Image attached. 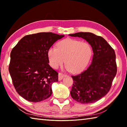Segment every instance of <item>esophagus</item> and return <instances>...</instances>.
<instances>
[{
  "instance_id": "1",
  "label": "esophagus",
  "mask_w": 127,
  "mask_h": 127,
  "mask_svg": "<svg viewBox=\"0 0 127 127\" xmlns=\"http://www.w3.org/2000/svg\"><path fill=\"white\" fill-rule=\"evenodd\" d=\"M65 76H66L65 75H64V74L62 73V72H59V73L58 74V80L59 81H61L63 79L64 77H65Z\"/></svg>"
}]
</instances>
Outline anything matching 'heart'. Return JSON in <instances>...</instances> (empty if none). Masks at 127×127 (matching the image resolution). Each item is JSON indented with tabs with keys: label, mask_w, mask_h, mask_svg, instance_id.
I'll list each match as a JSON object with an SVG mask.
<instances>
[{
	"label": "heart",
	"mask_w": 127,
	"mask_h": 127,
	"mask_svg": "<svg viewBox=\"0 0 127 127\" xmlns=\"http://www.w3.org/2000/svg\"><path fill=\"white\" fill-rule=\"evenodd\" d=\"M92 48L87 42L76 39L66 38L57 44V47L51 46L47 51L50 65L57 69L65 62L66 68L73 73L81 72L90 62Z\"/></svg>",
	"instance_id": "b5f03b06"
}]
</instances>
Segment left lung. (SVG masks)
<instances>
[{"label":"left lung","instance_id":"8db88e82","mask_svg":"<svg viewBox=\"0 0 127 127\" xmlns=\"http://www.w3.org/2000/svg\"><path fill=\"white\" fill-rule=\"evenodd\" d=\"M69 35L85 39L94 53L90 66L81 74L71 76L74 82L71 96L80 103H93L104 97L111 87L117 73L115 51L103 37L90 32Z\"/></svg>","mask_w":127,"mask_h":127}]
</instances>
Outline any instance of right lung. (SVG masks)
Masks as SVG:
<instances>
[{
	"label": "right lung",
	"instance_id": "obj_1",
	"mask_svg": "<svg viewBox=\"0 0 127 127\" xmlns=\"http://www.w3.org/2000/svg\"><path fill=\"white\" fill-rule=\"evenodd\" d=\"M64 36L51 32L28 35L12 48L9 71L16 92L27 100L41 101L52 94L58 73L48 64L47 51Z\"/></svg>",
	"mask_w": 127,
	"mask_h": 127
}]
</instances>
